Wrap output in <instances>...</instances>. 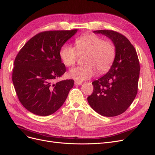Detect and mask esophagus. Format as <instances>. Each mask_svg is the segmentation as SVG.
<instances>
[{
  "mask_svg": "<svg viewBox=\"0 0 155 155\" xmlns=\"http://www.w3.org/2000/svg\"><path fill=\"white\" fill-rule=\"evenodd\" d=\"M82 82H80V81H74V85H82Z\"/></svg>",
  "mask_w": 155,
  "mask_h": 155,
  "instance_id": "esophagus-1",
  "label": "esophagus"
}]
</instances>
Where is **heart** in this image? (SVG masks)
<instances>
[{"mask_svg":"<svg viewBox=\"0 0 155 155\" xmlns=\"http://www.w3.org/2000/svg\"><path fill=\"white\" fill-rule=\"evenodd\" d=\"M75 47L64 44L60 49L59 57L66 66L75 64L79 54H86L82 66L74 68L68 75L80 82L89 79L98 71L100 74L110 70L116 55V49L111 41H104L102 38L93 33H87L78 37L74 41Z\"/></svg>","mask_w":155,"mask_h":155,"instance_id":"1","label":"heart"}]
</instances>
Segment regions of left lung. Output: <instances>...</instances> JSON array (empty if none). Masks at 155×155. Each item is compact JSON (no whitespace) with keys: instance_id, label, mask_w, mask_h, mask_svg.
Instances as JSON below:
<instances>
[{"instance_id":"left-lung-1","label":"left lung","mask_w":155,"mask_h":155,"mask_svg":"<svg viewBox=\"0 0 155 155\" xmlns=\"http://www.w3.org/2000/svg\"><path fill=\"white\" fill-rule=\"evenodd\" d=\"M110 38L116 49L115 60L105 75L94 81L87 101L100 115L114 117L123 114L134 101L138 91L140 64L137 51L123 34L111 30L94 31Z\"/></svg>"}]
</instances>
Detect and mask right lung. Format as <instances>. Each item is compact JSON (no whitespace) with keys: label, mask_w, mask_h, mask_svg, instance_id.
<instances>
[{"label":"right lung","mask_w":155,"mask_h":155,"mask_svg":"<svg viewBox=\"0 0 155 155\" xmlns=\"http://www.w3.org/2000/svg\"><path fill=\"white\" fill-rule=\"evenodd\" d=\"M77 31L40 32L28 40L17 54L13 83L20 103L29 112L49 116L66 100L74 81H54L66 71L59 57L60 49Z\"/></svg>","instance_id":"1"}]
</instances>
